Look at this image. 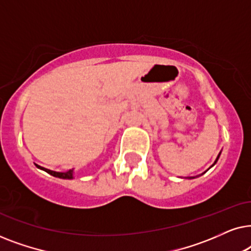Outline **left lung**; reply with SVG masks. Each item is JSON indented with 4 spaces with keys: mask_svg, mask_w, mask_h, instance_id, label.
Listing matches in <instances>:
<instances>
[{
    "mask_svg": "<svg viewBox=\"0 0 251 251\" xmlns=\"http://www.w3.org/2000/svg\"><path fill=\"white\" fill-rule=\"evenodd\" d=\"M219 155H221V153H219V154H218V156H217V159H216V161H215V163H216V162H217V160H218V157H219ZM215 163H214V164H215ZM214 164H212V166H214Z\"/></svg>",
    "mask_w": 251,
    "mask_h": 251,
    "instance_id": "1",
    "label": "left lung"
}]
</instances>
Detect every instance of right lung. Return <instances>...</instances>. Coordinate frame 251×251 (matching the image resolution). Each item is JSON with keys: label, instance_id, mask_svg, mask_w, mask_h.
<instances>
[{"label": "right lung", "instance_id": "add662e5", "mask_svg": "<svg viewBox=\"0 0 251 251\" xmlns=\"http://www.w3.org/2000/svg\"><path fill=\"white\" fill-rule=\"evenodd\" d=\"M35 166L37 168H40V169L44 170V171H46V173L50 174L51 176H53V177L63 178V179H72V178H73V170H68V171H66V173H57V171H52V170L46 169V168H42V167L37 166V164H35Z\"/></svg>", "mask_w": 251, "mask_h": 251}]
</instances>
